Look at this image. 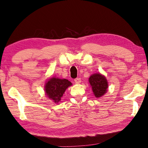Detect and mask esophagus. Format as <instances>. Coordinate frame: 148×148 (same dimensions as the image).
<instances>
[{"instance_id": "obj_1", "label": "esophagus", "mask_w": 148, "mask_h": 148, "mask_svg": "<svg viewBox=\"0 0 148 148\" xmlns=\"http://www.w3.org/2000/svg\"><path fill=\"white\" fill-rule=\"evenodd\" d=\"M74 82L76 84H79L81 82V78H76L74 79Z\"/></svg>"}]
</instances>
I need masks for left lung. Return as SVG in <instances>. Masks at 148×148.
Returning a JSON list of instances; mask_svg holds the SVG:
<instances>
[{
  "mask_svg": "<svg viewBox=\"0 0 148 148\" xmlns=\"http://www.w3.org/2000/svg\"><path fill=\"white\" fill-rule=\"evenodd\" d=\"M89 82L92 91L96 97L103 95L107 91L108 82L104 76L100 74H94L90 77Z\"/></svg>",
  "mask_w": 148,
  "mask_h": 148,
  "instance_id": "obj_1",
  "label": "left lung"
}]
</instances>
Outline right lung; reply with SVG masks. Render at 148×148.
<instances>
[{
  "label": "right lung",
  "mask_w": 148,
  "mask_h": 148,
  "mask_svg": "<svg viewBox=\"0 0 148 148\" xmlns=\"http://www.w3.org/2000/svg\"><path fill=\"white\" fill-rule=\"evenodd\" d=\"M72 85V83L66 79H58L53 78L46 83L45 90L47 97L55 103L59 102L67 88Z\"/></svg>",
  "instance_id": "add662e5"
}]
</instances>
